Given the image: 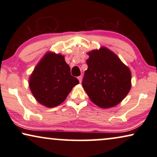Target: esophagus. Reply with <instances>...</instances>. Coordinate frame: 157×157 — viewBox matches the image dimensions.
Returning <instances> with one entry per match:
<instances>
[{"label":"esophagus","mask_w":157,"mask_h":157,"mask_svg":"<svg viewBox=\"0 0 157 157\" xmlns=\"http://www.w3.org/2000/svg\"><path fill=\"white\" fill-rule=\"evenodd\" d=\"M78 79L79 82H80V83H81V81H82V76H78Z\"/></svg>","instance_id":"obj_1"}]
</instances>
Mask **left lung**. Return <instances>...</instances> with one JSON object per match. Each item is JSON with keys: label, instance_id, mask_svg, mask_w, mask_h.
Segmentation results:
<instances>
[{"label": "left lung", "instance_id": "left-lung-1", "mask_svg": "<svg viewBox=\"0 0 157 157\" xmlns=\"http://www.w3.org/2000/svg\"><path fill=\"white\" fill-rule=\"evenodd\" d=\"M88 69L82 85L91 101L102 109L119 104L132 87V74L119 57L106 47L88 53Z\"/></svg>", "mask_w": 157, "mask_h": 157}]
</instances>
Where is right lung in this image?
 Wrapping results in <instances>:
<instances>
[{
  "label": "right lung",
  "instance_id": "obj_1",
  "mask_svg": "<svg viewBox=\"0 0 157 157\" xmlns=\"http://www.w3.org/2000/svg\"><path fill=\"white\" fill-rule=\"evenodd\" d=\"M70 71L63 56L46 53L29 78L30 89L37 101L48 108L63 102L73 87L79 83Z\"/></svg>",
  "mask_w": 157,
  "mask_h": 157
}]
</instances>
